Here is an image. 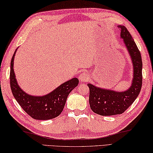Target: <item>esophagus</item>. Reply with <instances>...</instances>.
Wrapping results in <instances>:
<instances>
[{
  "mask_svg": "<svg viewBox=\"0 0 153 153\" xmlns=\"http://www.w3.org/2000/svg\"><path fill=\"white\" fill-rule=\"evenodd\" d=\"M89 74L85 71H82L81 73V74H80V76H79V80L81 82L87 81L89 80Z\"/></svg>",
  "mask_w": 153,
  "mask_h": 153,
  "instance_id": "34e87169",
  "label": "esophagus"
}]
</instances>
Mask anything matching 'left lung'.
Returning a JSON list of instances; mask_svg holds the SVG:
<instances>
[{
    "mask_svg": "<svg viewBox=\"0 0 153 153\" xmlns=\"http://www.w3.org/2000/svg\"><path fill=\"white\" fill-rule=\"evenodd\" d=\"M121 37L131 56L134 65L133 82L130 88L123 92L100 89L88 84L89 104L92 111L102 116L122 114L133 104L141 90L142 85V61L141 54L131 35L124 26H118Z\"/></svg>",
    "mask_w": 153,
    "mask_h": 153,
    "instance_id": "obj_1",
    "label": "left lung"
}]
</instances>
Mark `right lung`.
Wrapping results in <instances>:
<instances>
[{
    "label": "right lung",
    "instance_id": "obj_1",
    "mask_svg": "<svg viewBox=\"0 0 153 153\" xmlns=\"http://www.w3.org/2000/svg\"><path fill=\"white\" fill-rule=\"evenodd\" d=\"M15 51L11 61L10 85L12 94L24 111L36 120L54 119L61 114L67 97L71 91L79 84V80L74 78L64 82L53 91L44 96H33L25 93L17 85L13 71Z\"/></svg>",
    "mask_w": 153,
    "mask_h": 153
}]
</instances>
